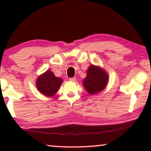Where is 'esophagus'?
Segmentation results:
<instances>
[{
	"instance_id": "1",
	"label": "esophagus",
	"mask_w": 151,
	"mask_h": 151,
	"mask_svg": "<svg viewBox=\"0 0 151 151\" xmlns=\"http://www.w3.org/2000/svg\"><path fill=\"white\" fill-rule=\"evenodd\" d=\"M69 80H71V81H72V82H75L76 80V77H73V78H69Z\"/></svg>"
}]
</instances>
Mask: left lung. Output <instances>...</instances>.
I'll use <instances>...</instances> for the list:
<instances>
[{
	"label": "left lung",
	"instance_id": "left-lung-1",
	"mask_svg": "<svg viewBox=\"0 0 151 151\" xmlns=\"http://www.w3.org/2000/svg\"><path fill=\"white\" fill-rule=\"evenodd\" d=\"M109 80V76L101 67L91 65L86 71V77L82 84L88 93L96 94L104 89Z\"/></svg>",
	"mask_w": 151,
	"mask_h": 151
}]
</instances>
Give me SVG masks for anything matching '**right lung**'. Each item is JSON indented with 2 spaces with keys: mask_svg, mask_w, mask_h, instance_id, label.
<instances>
[{
  "mask_svg": "<svg viewBox=\"0 0 151 151\" xmlns=\"http://www.w3.org/2000/svg\"><path fill=\"white\" fill-rule=\"evenodd\" d=\"M36 87L41 93L47 97L54 96L63 83V79L55 77L50 70L47 71L38 78L36 81Z\"/></svg>",
  "mask_w": 151,
  "mask_h": 151,
  "instance_id": "obj_1",
  "label": "right lung"
}]
</instances>
